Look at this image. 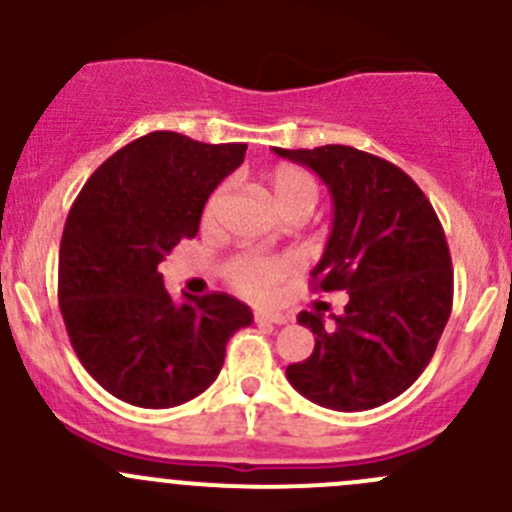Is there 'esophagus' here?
<instances>
[{"instance_id":"34e87169","label":"esophagus","mask_w":512,"mask_h":512,"mask_svg":"<svg viewBox=\"0 0 512 512\" xmlns=\"http://www.w3.org/2000/svg\"><path fill=\"white\" fill-rule=\"evenodd\" d=\"M255 322H270V324H287L289 317L282 312H262V309H257L255 312Z\"/></svg>"}]
</instances>
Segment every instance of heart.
I'll return each instance as SVG.
<instances>
[{
  "label": "heart",
  "instance_id": "heart-1",
  "mask_svg": "<svg viewBox=\"0 0 512 512\" xmlns=\"http://www.w3.org/2000/svg\"><path fill=\"white\" fill-rule=\"evenodd\" d=\"M267 193L272 203L285 218L289 215H309L317 205L319 185L309 170L292 163H277L265 173ZM227 188L218 185L208 195L203 205V225L215 223L220 203H223ZM299 270L297 260L292 255H267V252H240L225 262V280L235 292L252 299H265L275 292L287 277Z\"/></svg>",
  "mask_w": 512,
  "mask_h": 512
}]
</instances>
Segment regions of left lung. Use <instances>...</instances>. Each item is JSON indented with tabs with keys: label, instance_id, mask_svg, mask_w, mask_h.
Returning <instances> with one entry per match:
<instances>
[{
	"label": "left lung",
	"instance_id": "1",
	"mask_svg": "<svg viewBox=\"0 0 512 512\" xmlns=\"http://www.w3.org/2000/svg\"><path fill=\"white\" fill-rule=\"evenodd\" d=\"M327 183L334 223L312 282L347 292L337 327L299 312L314 352L287 366L304 399L334 411H366L404 394L438 347L453 307V267L436 210L389 160L352 146L275 148Z\"/></svg>",
	"mask_w": 512,
	"mask_h": 512
}]
</instances>
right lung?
<instances>
[{
	"label": "right lung",
	"instance_id": "1",
	"mask_svg": "<svg viewBox=\"0 0 512 512\" xmlns=\"http://www.w3.org/2000/svg\"><path fill=\"white\" fill-rule=\"evenodd\" d=\"M247 143H200L153 131L86 180L59 250V307L84 369L116 399L170 409L203 394L227 339L252 312L225 292L173 302L158 265L198 235L208 195L245 160Z\"/></svg>",
	"mask_w": 512,
	"mask_h": 512
}]
</instances>
